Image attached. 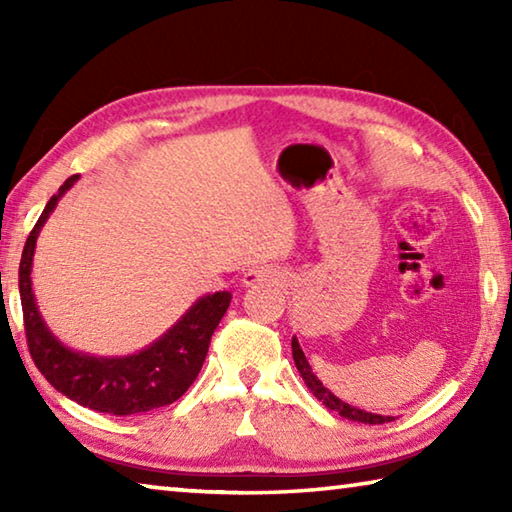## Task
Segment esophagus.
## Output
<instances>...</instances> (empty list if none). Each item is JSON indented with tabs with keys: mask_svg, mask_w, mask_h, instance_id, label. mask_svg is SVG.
<instances>
[{
	"mask_svg": "<svg viewBox=\"0 0 512 512\" xmlns=\"http://www.w3.org/2000/svg\"><path fill=\"white\" fill-rule=\"evenodd\" d=\"M280 282H284V275L271 266H255L241 277V284H244V287H259V284H280Z\"/></svg>",
	"mask_w": 512,
	"mask_h": 512,
	"instance_id": "esophagus-1",
	"label": "esophagus"
}]
</instances>
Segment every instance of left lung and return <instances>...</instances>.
Segmentation results:
<instances>
[{
    "label": "left lung",
    "mask_w": 512,
    "mask_h": 512,
    "mask_svg": "<svg viewBox=\"0 0 512 512\" xmlns=\"http://www.w3.org/2000/svg\"><path fill=\"white\" fill-rule=\"evenodd\" d=\"M291 350H293V361H296V368H298V372L302 375V379H305L307 388L316 395V400H320V402L327 406L329 411H336L339 415H343V418L354 420V422H363V424H384V422L395 420L393 415L368 413V411H363V409H357V406H350L348 402L339 400V397H336L332 391H329V388H325L323 381H320L314 375V370H311L309 361L305 357V352H302L296 336H293V339H291Z\"/></svg>",
    "instance_id": "8db88e82"
}]
</instances>
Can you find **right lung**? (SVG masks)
<instances>
[{
	"instance_id": "1",
	"label": "right lung",
	"mask_w": 512,
	"mask_h": 512,
	"mask_svg": "<svg viewBox=\"0 0 512 512\" xmlns=\"http://www.w3.org/2000/svg\"><path fill=\"white\" fill-rule=\"evenodd\" d=\"M79 178L81 176L67 178L49 198L36 228L31 230L24 244L20 259V300L29 352L49 384L85 409L112 415H135L160 409L176 402L194 384L203 368L214 329L230 307L232 293H205L162 336L146 348L124 354V357H99V354L65 345L40 314L36 293L31 287V271L42 225Z\"/></svg>"
}]
</instances>
